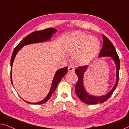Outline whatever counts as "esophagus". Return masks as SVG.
<instances>
[{"mask_svg": "<svg viewBox=\"0 0 129 129\" xmlns=\"http://www.w3.org/2000/svg\"><path fill=\"white\" fill-rule=\"evenodd\" d=\"M74 70H75V69H74V67L73 66H72V65H70L68 67V71L69 72H73Z\"/></svg>", "mask_w": 129, "mask_h": 129, "instance_id": "1", "label": "esophagus"}]
</instances>
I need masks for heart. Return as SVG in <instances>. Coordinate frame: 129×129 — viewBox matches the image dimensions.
<instances>
[{"instance_id": "b5f03b06", "label": "heart", "mask_w": 129, "mask_h": 129, "mask_svg": "<svg viewBox=\"0 0 129 129\" xmlns=\"http://www.w3.org/2000/svg\"><path fill=\"white\" fill-rule=\"evenodd\" d=\"M100 46L98 39L76 32L69 36L65 44V50L69 54L74 55V60L77 64H86L96 57Z\"/></svg>"}]
</instances>
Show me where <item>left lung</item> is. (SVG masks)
<instances>
[{
	"mask_svg": "<svg viewBox=\"0 0 129 129\" xmlns=\"http://www.w3.org/2000/svg\"><path fill=\"white\" fill-rule=\"evenodd\" d=\"M103 47L100 51L99 57L109 56L111 57L113 60L116 66V82L113 89L106 94L102 96H94L88 94L87 91L84 89L83 81L84 72L87 69V66H79L75 70V73L78 77V80L75 86V92L77 96L81 101L88 105H96L98 103H102L106 101L115 90L119 81V72L120 69V60L119 56L116 52L115 47L112 43L108 38L105 35L103 36Z\"/></svg>",
	"mask_w": 129,
	"mask_h": 129,
	"instance_id": "8db88e82",
	"label": "left lung"
}]
</instances>
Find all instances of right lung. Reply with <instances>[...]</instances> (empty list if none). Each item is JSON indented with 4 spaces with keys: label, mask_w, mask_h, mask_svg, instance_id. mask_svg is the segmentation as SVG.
<instances>
[{
    "label": "right lung",
    "mask_w": 129,
    "mask_h": 129,
    "mask_svg": "<svg viewBox=\"0 0 129 129\" xmlns=\"http://www.w3.org/2000/svg\"><path fill=\"white\" fill-rule=\"evenodd\" d=\"M57 31V30L54 28H47V29L42 30L39 31H35L31 33L30 34L27 35L26 38H24L18 45L17 46L15 47L14 49L13 53H12L11 60H10V79H11L12 84H13L12 83V65H13V63L14 61V59L16 57V55L17 53V52L20 50L23 47L24 45H27L31 43H41V42H46L47 40H50V38H52V35L55 33ZM68 73V68L67 67L65 68L60 69L57 72H56L55 75H54V78L53 79V82L52 83V86H51L50 90L47 95V96L42 100V101L38 103H30V102H28L25 101L26 103L29 104H34V105H40V104H43L48 101V100L50 99V98L52 96L53 93L57 87L58 84L60 82L62 77L64 76L66 73Z\"/></svg>",
    "instance_id": "1"
}]
</instances>
